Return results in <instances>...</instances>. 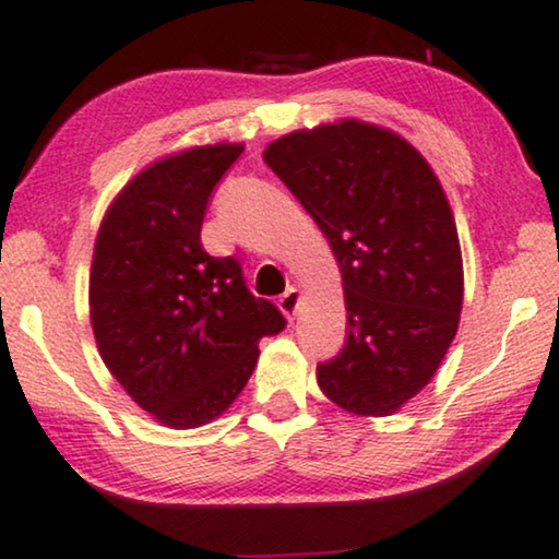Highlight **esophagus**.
<instances>
[{"label": "esophagus", "mask_w": 559, "mask_h": 559, "mask_svg": "<svg viewBox=\"0 0 559 559\" xmlns=\"http://www.w3.org/2000/svg\"><path fill=\"white\" fill-rule=\"evenodd\" d=\"M278 306H281V311L286 313L288 319H296L298 309H301V290L294 288V286L286 288V294L278 298Z\"/></svg>", "instance_id": "esophagus-1"}]
</instances>
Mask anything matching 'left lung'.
I'll return each instance as SVG.
<instances>
[{
    "label": "left lung",
    "mask_w": 559,
    "mask_h": 559,
    "mask_svg": "<svg viewBox=\"0 0 559 559\" xmlns=\"http://www.w3.org/2000/svg\"><path fill=\"white\" fill-rule=\"evenodd\" d=\"M263 159L342 271L347 342L317 367L321 392L355 415L400 411L436 374L461 319V246L443 187L403 136L355 119L286 133Z\"/></svg>",
    "instance_id": "obj_1"
}]
</instances>
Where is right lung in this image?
Here are the masks:
<instances>
[{
    "label": "right lung",
    "instance_id": "right-lung-1",
    "mask_svg": "<svg viewBox=\"0 0 559 559\" xmlns=\"http://www.w3.org/2000/svg\"><path fill=\"white\" fill-rule=\"evenodd\" d=\"M240 144L194 146L139 171L100 223L91 265V324L100 357L141 411L169 428L223 415L246 388L258 342L286 326L246 286L238 258L200 233Z\"/></svg>",
    "mask_w": 559,
    "mask_h": 559
}]
</instances>
